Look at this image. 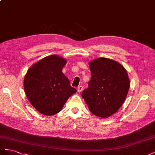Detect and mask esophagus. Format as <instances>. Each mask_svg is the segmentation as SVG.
I'll return each mask as SVG.
<instances>
[{
  "label": "esophagus",
  "instance_id": "esophagus-1",
  "mask_svg": "<svg viewBox=\"0 0 155 155\" xmlns=\"http://www.w3.org/2000/svg\"><path fill=\"white\" fill-rule=\"evenodd\" d=\"M77 89H78V92H81L83 91V86H79Z\"/></svg>",
  "mask_w": 155,
  "mask_h": 155
}]
</instances>
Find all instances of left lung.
Segmentation results:
<instances>
[{"instance_id": "obj_1", "label": "left lung", "mask_w": 155, "mask_h": 155, "mask_svg": "<svg viewBox=\"0 0 155 155\" xmlns=\"http://www.w3.org/2000/svg\"><path fill=\"white\" fill-rule=\"evenodd\" d=\"M91 79L81 96L93 114L108 118L123 105L130 87L127 72L117 61L100 58L89 63Z\"/></svg>"}]
</instances>
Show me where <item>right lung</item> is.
<instances>
[{"label": "right lung", "instance_id": "obj_1", "mask_svg": "<svg viewBox=\"0 0 155 155\" xmlns=\"http://www.w3.org/2000/svg\"><path fill=\"white\" fill-rule=\"evenodd\" d=\"M67 63L56 55L45 57L28 69L24 79L28 100L40 113L51 116L58 113L76 89L62 72Z\"/></svg>", "mask_w": 155, "mask_h": 155}]
</instances>
